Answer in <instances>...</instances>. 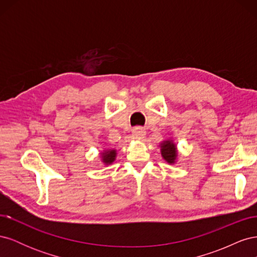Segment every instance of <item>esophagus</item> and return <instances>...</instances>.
<instances>
[{
    "label": "esophagus",
    "instance_id": "1",
    "mask_svg": "<svg viewBox=\"0 0 257 257\" xmlns=\"http://www.w3.org/2000/svg\"><path fill=\"white\" fill-rule=\"evenodd\" d=\"M133 134L138 138H143L146 135V130L142 126H136L133 128Z\"/></svg>",
    "mask_w": 257,
    "mask_h": 257
}]
</instances>
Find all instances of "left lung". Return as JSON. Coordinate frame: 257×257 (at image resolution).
I'll return each mask as SVG.
<instances>
[{
	"label": "left lung",
	"instance_id": "1",
	"mask_svg": "<svg viewBox=\"0 0 257 257\" xmlns=\"http://www.w3.org/2000/svg\"><path fill=\"white\" fill-rule=\"evenodd\" d=\"M162 155L163 158H164L168 163H174L175 159H176V149H175V145L166 142L164 144H162Z\"/></svg>",
	"mask_w": 257,
	"mask_h": 257
}]
</instances>
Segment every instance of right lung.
<instances>
[{
  "instance_id": "add662e5",
  "label": "right lung",
  "mask_w": 257,
  "mask_h": 257,
  "mask_svg": "<svg viewBox=\"0 0 257 257\" xmlns=\"http://www.w3.org/2000/svg\"><path fill=\"white\" fill-rule=\"evenodd\" d=\"M114 158H115V151L114 150H109V151L105 152L103 161L105 163H107V164H110V163H112L114 161Z\"/></svg>"
}]
</instances>
